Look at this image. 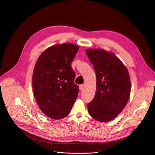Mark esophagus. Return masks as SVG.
<instances>
[{"instance_id": "1", "label": "esophagus", "mask_w": 155, "mask_h": 155, "mask_svg": "<svg viewBox=\"0 0 155 155\" xmlns=\"http://www.w3.org/2000/svg\"><path fill=\"white\" fill-rule=\"evenodd\" d=\"M84 84H80V85H79V89H80V91H83V90H84Z\"/></svg>"}]
</instances>
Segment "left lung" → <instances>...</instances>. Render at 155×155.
I'll return each mask as SVG.
<instances>
[{"label": "left lung", "instance_id": "8db88e82", "mask_svg": "<svg viewBox=\"0 0 155 155\" xmlns=\"http://www.w3.org/2000/svg\"><path fill=\"white\" fill-rule=\"evenodd\" d=\"M86 53L96 75V93L87 105L96 120L107 122L116 118L129 99L130 81L128 71L114 53L101 49H87Z\"/></svg>", "mask_w": 155, "mask_h": 155}]
</instances>
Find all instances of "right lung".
I'll return each instance as SVG.
<instances>
[{
	"label": "right lung",
	"instance_id": "obj_1",
	"mask_svg": "<svg viewBox=\"0 0 155 155\" xmlns=\"http://www.w3.org/2000/svg\"><path fill=\"white\" fill-rule=\"evenodd\" d=\"M78 50L72 43L57 44L44 51L37 59L32 75L37 103L47 117L59 120L67 117L79 93L71 68Z\"/></svg>",
	"mask_w": 155,
	"mask_h": 155
}]
</instances>
